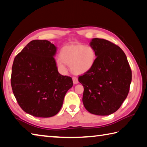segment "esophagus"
I'll return each instance as SVG.
<instances>
[{"label":"esophagus","instance_id":"obj_1","mask_svg":"<svg viewBox=\"0 0 147 147\" xmlns=\"http://www.w3.org/2000/svg\"><path fill=\"white\" fill-rule=\"evenodd\" d=\"M73 81L74 84H77L78 83V79L76 78V77H73Z\"/></svg>","mask_w":147,"mask_h":147}]
</instances>
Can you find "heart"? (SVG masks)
Listing matches in <instances>:
<instances>
[{"mask_svg":"<svg viewBox=\"0 0 147 147\" xmlns=\"http://www.w3.org/2000/svg\"><path fill=\"white\" fill-rule=\"evenodd\" d=\"M60 57L57 62L60 67L65 69V63L70 65L74 74L82 75L91 70L95 63L96 54L94 48L89 45L73 44L63 47Z\"/></svg>","mask_w":147,"mask_h":147,"instance_id":"b5f03b06","label":"heart"}]
</instances>
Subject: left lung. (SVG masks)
Here are the masks:
<instances>
[{
  "instance_id": "1",
  "label": "left lung",
  "mask_w": 147,
  "mask_h": 147,
  "mask_svg": "<svg viewBox=\"0 0 147 147\" xmlns=\"http://www.w3.org/2000/svg\"><path fill=\"white\" fill-rule=\"evenodd\" d=\"M90 46L96 58L91 70L80 76L83 103L90 113L108 116L118 110L129 94L132 71L125 53L106 40L94 38Z\"/></svg>"
}]
</instances>
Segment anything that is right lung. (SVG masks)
<instances>
[{
  "instance_id": "obj_1",
  "label": "right lung",
  "mask_w": 147,
  "mask_h": 147,
  "mask_svg": "<svg viewBox=\"0 0 147 147\" xmlns=\"http://www.w3.org/2000/svg\"><path fill=\"white\" fill-rule=\"evenodd\" d=\"M57 51L49 41L34 40L13 61V92L21 109L33 116L49 118L58 114L73 87L71 77L58 73L54 58Z\"/></svg>"
}]
</instances>
